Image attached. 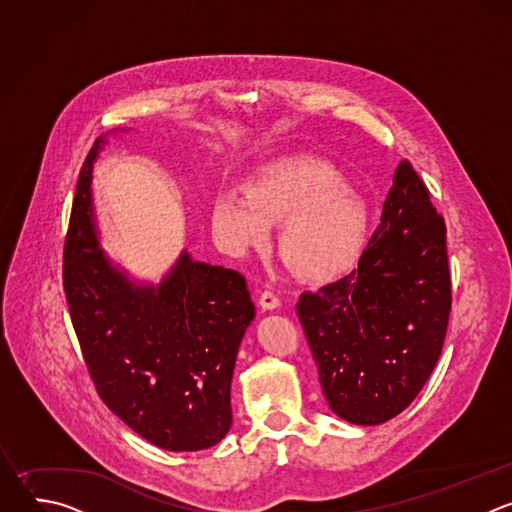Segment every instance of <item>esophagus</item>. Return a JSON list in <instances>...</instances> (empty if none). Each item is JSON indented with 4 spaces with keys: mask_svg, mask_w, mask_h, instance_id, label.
Here are the masks:
<instances>
[{
    "mask_svg": "<svg viewBox=\"0 0 512 512\" xmlns=\"http://www.w3.org/2000/svg\"><path fill=\"white\" fill-rule=\"evenodd\" d=\"M259 304H261V308H263V310H275V308H279V298H277L275 291L265 289V291H261Z\"/></svg>",
    "mask_w": 512,
    "mask_h": 512,
    "instance_id": "34e87169",
    "label": "esophagus"
}]
</instances>
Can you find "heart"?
Masks as SVG:
<instances>
[{"label":"heart","mask_w":512,"mask_h":512,"mask_svg":"<svg viewBox=\"0 0 512 512\" xmlns=\"http://www.w3.org/2000/svg\"><path fill=\"white\" fill-rule=\"evenodd\" d=\"M212 231L221 247L245 257L279 227L283 261L306 279L342 273L367 237L369 206L340 168L316 156H294L261 168L247 190L227 188L212 200Z\"/></svg>","instance_id":"obj_1"}]
</instances>
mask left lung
Wrapping results in <instances>:
<instances>
[{
  "mask_svg": "<svg viewBox=\"0 0 512 512\" xmlns=\"http://www.w3.org/2000/svg\"><path fill=\"white\" fill-rule=\"evenodd\" d=\"M296 308L336 415L379 425L411 405L442 354L452 279L444 216L407 160L358 267Z\"/></svg>",
  "mask_w": 512,
  "mask_h": 512,
  "instance_id": "8db88e82",
  "label": "left lung"
}]
</instances>
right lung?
Here are the masks:
<instances>
[{"label": "right lung", "instance_id": "obj_1", "mask_svg": "<svg viewBox=\"0 0 512 512\" xmlns=\"http://www.w3.org/2000/svg\"><path fill=\"white\" fill-rule=\"evenodd\" d=\"M79 176L64 243V294L72 328L103 403L143 440L170 452L216 446L233 423L231 381L255 306L235 269L182 251L156 287L135 285L97 241L93 164Z\"/></svg>", "mask_w": 512, "mask_h": 512}]
</instances>
